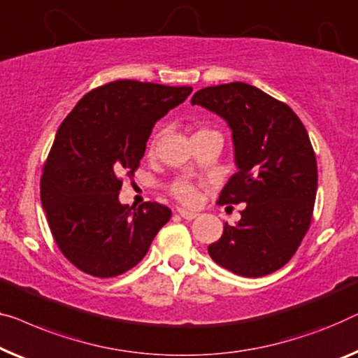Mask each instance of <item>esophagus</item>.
<instances>
[{"mask_svg":"<svg viewBox=\"0 0 358 358\" xmlns=\"http://www.w3.org/2000/svg\"><path fill=\"white\" fill-rule=\"evenodd\" d=\"M178 213H179L180 217H184V220H187V221L195 220V217L199 216L196 213H194V211H187V210H182V208H179Z\"/></svg>","mask_w":358,"mask_h":358,"instance_id":"esophagus-1","label":"esophagus"}]
</instances>
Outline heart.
I'll return each instance as SVG.
<instances>
[{"label": "heart", "mask_w": 358, "mask_h": 358, "mask_svg": "<svg viewBox=\"0 0 358 358\" xmlns=\"http://www.w3.org/2000/svg\"><path fill=\"white\" fill-rule=\"evenodd\" d=\"M210 134H217V132L211 131V129H208V127H199V129H195L194 137L210 136ZM157 145H158V136H155L153 141L150 142V152H155ZM171 194H173L176 200H179L180 203H184V205H194L196 199H199V192H196L195 185L185 179L176 180V182L171 185Z\"/></svg>", "instance_id": "obj_1"}]
</instances>
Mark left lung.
Returning <instances> with one entry per match:
<instances>
[{
    "label": "left lung",
    "instance_id": "8db88e82",
    "mask_svg": "<svg viewBox=\"0 0 358 358\" xmlns=\"http://www.w3.org/2000/svg\"><path fill=\"white\" fill-rule=\"evenodd\" d=\"M192 105L220 115L232 131L239 171L217 203H247L236 226L224 222L210 257L239 276L274 273L294 257L312 222L318 169L307 129L286 103L243 82L201 89Z\"/></svg>",
    "mask_w": 358,
    "mask_h": 358
}]
</instances>
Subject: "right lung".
Instances as JSON below:
<instances>
[{
    "instance_id": "obj_1",
    "label": "right lung",
    "mask_w": 358,
    "mask_h": 358,
    "mask_svg": "<svg viewBox=\"0 0 358 358\" xmlns=\"http://www.w3.org/2000/svg\"><path fill=\"white\" fill-rule=\"evenodd\" d=\"M192 87L115 80L77 103L56 132L40 180L41 205L59 250L95 278H115L147 255L171 217L168 206L119 203L159 117L185 101Z\"/></svg>"
}]
</instances>
